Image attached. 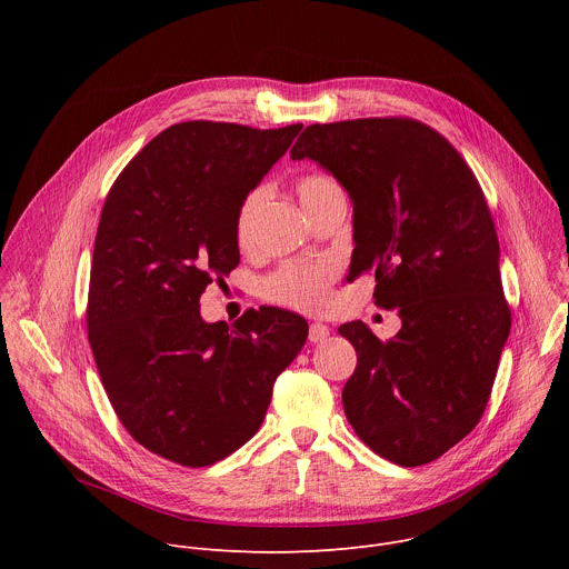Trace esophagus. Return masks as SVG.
<instances>
[{
    "label": "esophagus",
    "mask_w": 569,
    "mask_h": 569,
    "mask_svg": "<svg viewBox=\"0 0 569 569\" xmlns=\"http://www.w3.org/2000/svg\"><path fill=\"white\" fill-rule=\"evenodd\" d=\"M329 336H331V329L327 327V323H321V321L310 323V329H308V340L310 342H323Z\"/></svg>",
    "instance_id": "obj_1"
}]
</instances>
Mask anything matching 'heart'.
<instances>
[{
    "label": "heart",
    "instance_id": "heart-1",
    "mask_svg": "<svg viewBox=\"0 0 569 569\" xmlns=\"http://www.w3.org/2000/svg\"><path fill=\"white\" fill-rule=\"evenodd\" d=\"M336 191L340 189L333 180L317 173L303 176L297 182V193L303 209L319 204L323 198H329ZM261 200H263V189H254L242 198L238 207L233 231L240 248H246L250 242L252 222L261 207ZM333 277H336V268L331 263H286L277 272L263 279L261 295L272 303L315 312L329 303V286Z\"/></svg>",
    "mask_w": 569,
    "mask_h": 569
}]
</instances>
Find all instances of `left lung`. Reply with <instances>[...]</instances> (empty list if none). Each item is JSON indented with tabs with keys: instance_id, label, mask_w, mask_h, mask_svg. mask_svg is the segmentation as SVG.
<instances>
[{
	"instance_id": "left-lung-1",
	"label": "left lung",
	"mask_w": 569,
	"mask_h": 569,
	"mask_svg": "<svg viewBox=\"0 0 569 569\" xmlns=\"http://www.w3.org/2000/svg\"><path fill=\"white\" fill-rule=\"evenodd\" d=\"M290 159L315 161L347 189V279L373 272L376 303L398 308L402 323L387 342L365 321L340 327L358 353L345 415L380 457L435 461L481 419L511 331L483 193L461 154L415 119L315 123Z\"/></svg>"
}]
</instances>
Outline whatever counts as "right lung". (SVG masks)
Here are the masks:
<instances>
[{"label": "right lung", "mask_w": 569, "mask_h": 569, "mask_svg": "<svg viewBox=\"0 0 569 569\" xmlns=\"http://www.w3.org/2000/svg\"><path fill=\"white\" fill-rule=\"evenodd\" d=\"M301 123L257 130L187 121L159 132L110 189L90 274L88 336L112 408L146 450L211 466L261 428L303 317L263 306L229 329L200 315L240 261L236 213Z\"/></svg>", "instance_id": "add662e5"}]
</instances>
